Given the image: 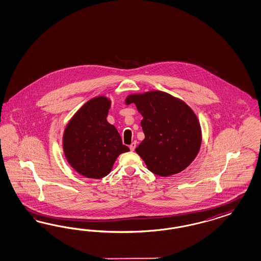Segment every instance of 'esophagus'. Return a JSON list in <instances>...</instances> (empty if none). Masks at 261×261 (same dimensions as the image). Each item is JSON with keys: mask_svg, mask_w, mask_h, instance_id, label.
Masks as SVG:
<instances>
[{"mask_svg": "<svg viewBox=\"0 0 261 261\" xmlns=\"http://www.w3.org/2000/svg\"><path fill=\"white\" fill-rule=\"evenodd\" d=\"M136 145H137L136 142H133L132 144H130L129 147H130V150H131V151H134V150H135Z\"/></svg>", "mask_w": 261, "mask_h": 261, "instance_id": "obj_1", "label": "esophagus"}]
</instances>
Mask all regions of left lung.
Returning a JSON list of instances; mask_svg holds the SVG:
<instances>
[{
  "label": "left lung",
  "mask_w": 261,
  "mask_h": 261,
  "mask_svg": "<svg viewBox=\"0 0 261 261\" xmlns=\"http://www.w3.org/2000/svg\"><path fill=\"white\" fill-rule=\"evenodd\" d=\"M131 103L143 116L144 139L136 152L147 169L160 176L184 171L201 144V128L194 111L181 99L160 90L130 94L125 104Z\"/></svg>",
  "instance_id": "1"
}]
</instances>
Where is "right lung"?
I'll return each instance as SVG.
<instances>
[{
	"mask_svg": "<svg viewBox=\"0 0 261 261\" xmlns=\"http://www.w3.org/2000/svg\"><path fill=\"white\" fill-rule=\"evenodd\" d=\"M110 107L111 100L106 96L90 99L75 113L63 132L67 162L88 178L108 175L119 154L129 151L117 128L107 121Z\"/></svg>",
	"mask_w": 261,
	"mask_h": 261,
	"instance_id": "add662e5",
	"label": "right lung"
}]
</instances>
